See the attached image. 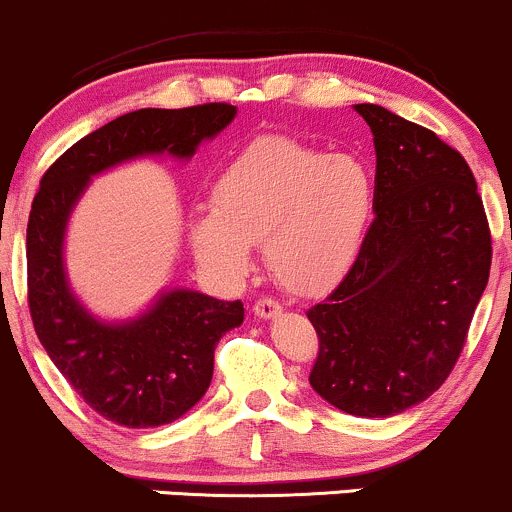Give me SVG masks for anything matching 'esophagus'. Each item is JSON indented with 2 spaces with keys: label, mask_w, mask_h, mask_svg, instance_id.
Masks as SVG:
<instances>
[{
  "label": "esophagus",
  "mask_w": 512,
  "mask_h": 512,
  "mask_svg": "<svg viewBox=\"0 0 512 512\" xmlns=\"http://www.w3.org/2000/svg\"><path fill=\"white\" fill-rule=\"evenodd\" d=\"M252 311H255L257 318L272 320V318H277L279 313H282V306H279V303L274 299H260L255 303V306H252Z\"/></svg>",
  "instance_id": "1"
}]
</instances>
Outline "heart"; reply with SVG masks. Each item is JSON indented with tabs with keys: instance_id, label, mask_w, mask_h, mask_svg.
Here are the masks:
<instances>
[{
	"instance_id": "heart-1",
	"label": "heart",
	"mask_w": 512,
	"mask_h": 512,
	"mask_svg": "<svg viewBox=\"0 0 512 512\" xmlns=\"http://www.w3.org/2000/svg\"><path fill=\"white\" fill-rule=\"evenodd\" d=\"M209 204L211 211L189 218V243L211 274L245 279L250 245L262 243L269 272L286 291L318 296L357 265L372 230L376 187L357 157L269 136L223 167Z\"/></svg>"
}]
</instances>
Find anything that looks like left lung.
I'll return each instance as SVG.
<instances>
[{
	"label": "left lung",
	"mask_w": 512,
	"mask_h": 512,
	"mask_svg": "<svg viewBox=\"0 0 512 512\" xmlns=\"http://www.w3.org/2000/svg\"><path fill=\"white\" fill-rule=\"evenodd\" d=\"M374 136L376 206L367 245L308 308L320 350L311 386L359 418L432 396L457 364L491 269L484 201L464 157L379 104H355Z\"/></svg>",
	"instance_id": "1"
}]
</instances>
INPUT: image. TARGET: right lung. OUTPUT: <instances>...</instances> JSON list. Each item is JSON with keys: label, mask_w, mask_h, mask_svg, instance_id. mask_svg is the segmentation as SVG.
<instances>
[{"label": "right lung", "mask_w": 512, "mask_h": 512, "mask_svg": "<svg viewBox=\"0 0 512 512\" xmlns=\"http://www.w3.org/2000/svg\"><path fill=\"white\" fill-rule=\"evenodd\" d=\"M238 109H138L77 140L43 174L26 230L28 308L38 340L92 411L123 428L174 423L204 398L213 350L245 318L240 301H218L184 286H165L145 311L106 320L72 289L65 238L72 211L92 179L123 162L170 155L192 160Z\"/></svg>", "instance_id": "right-lung-1"}]
</instances>
